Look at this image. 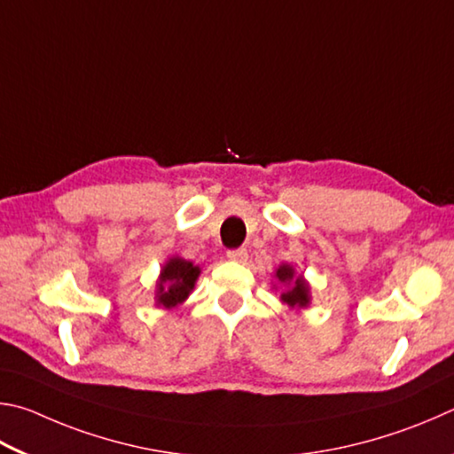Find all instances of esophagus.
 Returning <instances> with one entry per match:
<instances>
[{
    "mask_svg": "<svg viewBox=\"0 0 454 454\" xmlns=\"http://www.w3.org/2000/svg\"><path fill=\"white\" fill-rule=\"evenodd\" d=\"M247 249H231V251H227V259L229 261H235V263H245V261H247Z\"/></svg>",
    "mask_w": 454,
    "mask_h": 454,
    "instance_id": "34e87169",
    "label": "esophagus"
}]
</instances>
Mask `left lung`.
I'll list each match as a JSON object with an SVG mask.
<instances>
[{"mask_svg":"<svg viewBox=\"0 0 454 454\" xmlns=\"http://www.w3.org/2000/svg\"><path fill=\"white\" fill-rule=\"evenodd\" d=\"M275 279L289 287L281 293V301L287 303L291 309H305L311 303V295H309L311 287H309V283L303 279V275H295V269L291 265H279V269L275 271Z\"/></svg>","mask_w":454,"mask_h":454,"instance_id":"1","label":"left lung"}]
</instances>
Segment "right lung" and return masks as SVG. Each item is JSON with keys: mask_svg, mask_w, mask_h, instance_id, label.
Instances as JSON below:
<instances>
[{"mask_svg": "<svg viewBox=\"0 0 454 454\" xmlns=\"http://www.w3.org/2000/svg\"><path fill=\"white\" fill-rule=\"evenodd\" d=\"M199 273H201V269L191 263V261L181 257L167 259L157 281L155 303L165 309L179 307L189 297V293L193 291Z\"/></svg>", "mask_w": 454, "mask_h": 454, "instance_id": "obj_1", "label": "right lung"}]
</instances>
